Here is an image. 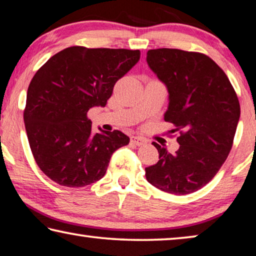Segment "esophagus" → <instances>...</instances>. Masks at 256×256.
Here are the masks:
<instances>
[{
	"label": "esophagus",
	"mask_w": 256,
	"mask_h": 256,
	"mask_svg": "<svg viewBox=\"0 0 256 256\" xmlns=\"http://www.w3.org/2000/svg\"><path fill=\"white\" fill-rule=\"evenodd\" d=\"M131 144L134 146H142L146 144V140L141 136H132L131 138Z\"/></svg>",
	"instance_id": "esophagus-1"
}]
</instances>
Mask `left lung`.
<instances>
[{"label": "left lung", "mask_w": 256, "mask_h": 256, "mask_svg": "<svg viewBox=\"0 0 256 256\" xmlns=\"http://www.w3.org/2000/svg\"><path fill=\"white\" fill-rule=\"evenodd\" d=\"M146 62L166 84L170 104L164 120L174 124L175 154L154 142L159 162L146 168L150 184L185 196L214 178L230 152L240 116L235 89L214 60L198 52L149 50Z\"/></svg>", "instance_id": "1"}]
</instances>
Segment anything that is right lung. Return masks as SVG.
Instances as JSON below:
<instances>
[{
    "label": "right lung",
    "mask_w": 256,
    "mask_h": 256,
    "mask_svg": "<svg viewBox=\"0 0 256 256\" xmlns=\"http://www.w3.org/2000/svg\"><path fill=\"white\" fill-rule=\"evenodd\" d=\"M140 50L72 46L47 60L30 81L24 110L34 162L55 183L84 188L102 178L112 154L128 144L123 132L94 133L86 112L107 104Z\"/></svg>",
    "instance_id": "right-lung-1"
}]
</instances>
